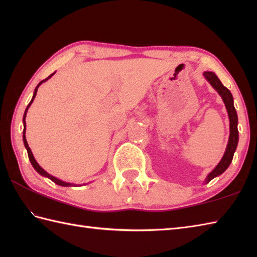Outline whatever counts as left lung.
I'll list each match as a JSON object with an SVG mask.
<instances>
[{
    "label": "left lung",
    "instance_id": "obj_1",
    "mask_svg": "<svg viewBox=\"0 0 257 257\" xmlns=\"http://www.w3.org/2000/svg\"><path fill=\"white\" fill-rule=\"evenodd\" d=\"M203 76L205 79L209 81L211 86L214 88L219 95L222 97L223 102L226 107L228 119H230V137H228V143L226 146V149L224 155H223L221 161L217 163V166L213 169V170L207 174V177L204 180V183H209L212 179L215 177H219L220 174L224 172L228 166L231 165L233 160L234 152L236 150V147L238 144V130H237V113L234 107V100L231 91L228 90L225 86H223L221 80L217 78V76L212 72H204Z\"/></svg>",
    "mask_w": 257,
    "mask_h": 257
}]
</instances>
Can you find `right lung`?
Returning a JSON list of instances; mask_svg holds the SVG:
<instances>
[{
    "instance_id": "right-lung-1",
    "label": "right lung",
    "mask_w": 257,
    "mask_h": 257,
    "mask_svg": "<svg viewBox=\"0 0 257 257\" xmlns=\"http://www.w3.org/2000/svg\"><path fill=\"white\" fill-rule=\"evenodd\" d=\"M55 74V73H54ZM54 74H52V75H50L48 76V77L46 78V79H44V80H42L40 84H38L37 86H36V88H35V90H34V94H33V97H32V99H31V101H30V103L29 105H27V107H26V109H25V112H24V116H23V124H24V130H23V143H24V146H25V148H26V150H27V155H29V159H30V161H31V163H32V166H33V168L35 169V170L41 174V176H43V177H46V178H48V179H51L53 182H55L56 184H58V185H62V187H75L76 184H73V183H68V182H64V181H62V180H59V179H57V178H55V177H53V176H51L50 173H47L44 169H43L40 165H38V163L36 162V160H35V158H34V156H33V154H32V150H31V148L29 147V144H27V141H26V137H25V130H26V122H25V118H26V112H27V110H29V108H30V106L32 105V102L34 101V98H35V96H36V92H37V89H38V87H40L41 85H42V83H44V81H46L47 79H50L52 76L54 75Z\"/></svg>"
}]
</instances>
